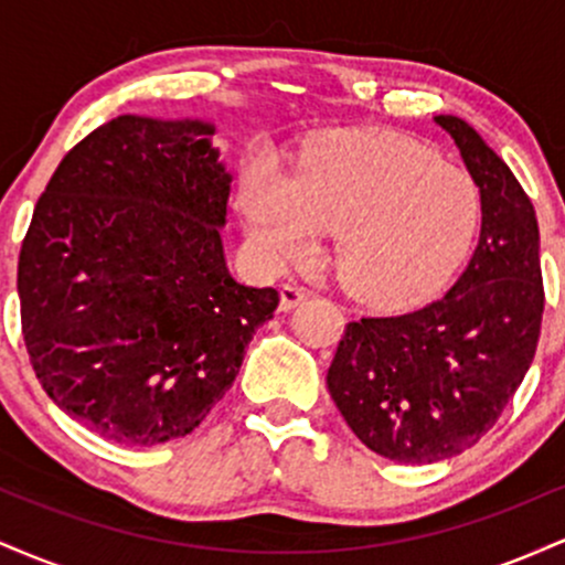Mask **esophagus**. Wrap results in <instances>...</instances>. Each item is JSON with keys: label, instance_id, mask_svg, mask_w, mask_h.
I'll return each instance as SVG.
<instances>
[{"label": "esophagus", "instance_id": "1", "mask_svg": "<svg viewBox=\"0 0 565 565\" xmlns=\"http://www.w3.org/2000/svg\"><path fill=\"white\" fill-rule=\"evenodd\" d=\"M305 297H308V291L295 287V284H284L281 287V302H278V308L284 310V313H289V310H295L297 305H300Z\"/></svg>", "mask_w": 565, "mask_h": 565}]
</instances>
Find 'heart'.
Here are the masks:
<instances>
[{
  "label": "heart",
  "mask_w": 565,
  "mask_h": 565,
  "mask_svg": "<svg viewBox=\"0 0 565 565\" xmlns=\"http://www.w3.org/2000/svg\"><path fill=\"white\" fill-rule=\"evenodd\" d=\"M246 217L270 263H302L319 233H340L334 268L355 297L408 305L433 297L468 260L481 196L468 172L419 142L366 135L323 148L291 185L263 172Z\"/></svg>",
  "instance_id": "b5f03b06"
}]
</instances>
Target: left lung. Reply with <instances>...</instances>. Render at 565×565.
<instances>
[{
	"mask_svg": "<svg viewBox=\"0 0 565 565\" xmlns=\"http://www.w3.org/2000/svg\"><path fill=\"white\" fill-rule=\"evenodd\" d=\"M451 135L481 193V238L446 297L406 316L348 323L327 385L361 444L404 465H433L478 444L526 377L544 289L540 225L510 167L459 116Z\"/></svg>",
	"mask_w": 565,
	"mask_h": 565,
	"instance_id": "obj_1",
	"label": "left lung"
}]
</instances>
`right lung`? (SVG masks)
<instances>
[{
  "label": "right lung",
  "instance_id": "right-lung-1",
  "mask_svg": "<svg viewBox=\"0 0 565 565\" xmlns=\"http://www.w3.org/2000/svg\"><path fill=\"white\" fill-rule=\"evenodd\" d=\"M206 119L125 114L63 157L21 246L25 350L63 412L121 446L185 438L278 291L225 260L233 174Z\"/></svg>",
  "mask_w": 565,
  "mask_h": 565
}]
</instances>
